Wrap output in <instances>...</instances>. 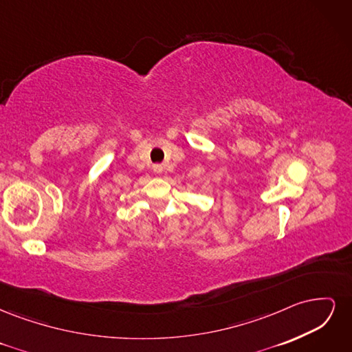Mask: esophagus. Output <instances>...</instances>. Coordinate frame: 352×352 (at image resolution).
I'll list each match as a JSON object with an SVG mask.
<instances>
[{
  "label": "esophagus",
  "mask_w": 352,
  "mask_h": 352,
  "mask_svg": "<svg viewBox=\"0 0 352 352\" xmlns=\"http://www.w3.org/2000/svg\"><path fill=\"white\" fill-rule=\"evenodd\" d=\"M155 172H162V166H155Z\"/></svg>",
  "instance_id": "1"
}]
</instances>
